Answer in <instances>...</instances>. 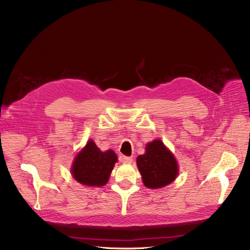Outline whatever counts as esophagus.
<instances>
[{"instance_id": "esophagus-1", "label": "esophagus", "mask_w": 250, "mask_h": 250, "mask_svg": "<svg viewBox=\"0 0 250 250\" xmlns=\"http://www.w3.org/2000/svg\"><path fill=\"white\" fill-rule=\"evenodd\" d=\"M132 156H125V155H123V156H121V162H123V163H125V164H130V163H132Z\"/></svg>"}]
</instances>
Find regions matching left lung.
I'll return each instance as SVG.
<instances>
[{
    "label": "left lung",
    "mask_w": 250,
    "mask_h": 250,
    "mask_svg": "<svg viewBox=\"0 0 250 250\" xmlns=\"http://www.w3.org/2000/svg\"><path fill=\"white\" fill-rule=\"evenodd\" d=\"M137 164L144 185L150 188L171 184L178 174L175 158L161 140L149 143L145 154L138 156Z\"/></svg>",
    "instance_id": "obj_1"
}]
</instances>
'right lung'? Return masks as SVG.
Masks as SVG:
<instances>
[{"instance_id": "1", "label": "right lung", "mask_w": 250, "mask_h": 250, "mask_svg": "<svg viewBox=\"0 0 250 250\" xmlns=\"http://www.w3.org/2000/svg\"><path fill=\"white\" fill-rule=\"evenodd\" d=\"M117 161L118 157L112 150L102 152L94 141H88L86 146L75 158L72 174L82 185L101 187L108 181L110 172Z\"/></svg>"}]
</instances>
